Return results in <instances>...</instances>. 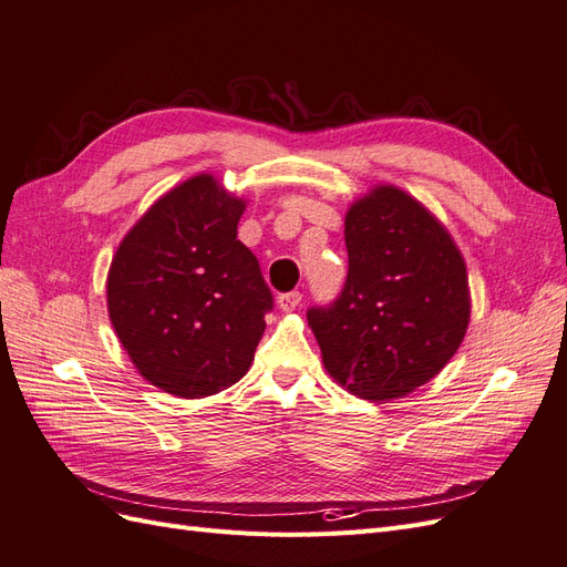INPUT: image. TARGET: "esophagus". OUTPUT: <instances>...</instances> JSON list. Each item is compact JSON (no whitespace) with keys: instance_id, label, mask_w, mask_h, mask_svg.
I'll return each mask as SVG.
<instances>
[{"instance_id":"esophagus-1","label":"esophagus","mask_w":567,"mask_h":567,"mask_svg":"<svg viewBox=\"0 0 567 567\" xmlns=\"http://www.w3.org/2000/svg\"><path fill=\"white\" fill-rule=\"evenodd\" d=\"M300 300H302L300 290H288V293H281V296H279V307H281L284 312H293L296 307L300 305Z\"/></svg>"}]
</instances>
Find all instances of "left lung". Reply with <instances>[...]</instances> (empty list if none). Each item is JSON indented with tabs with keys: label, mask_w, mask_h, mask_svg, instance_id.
Segmentation results:
<instances>
[{
	"label": "left lung",
	"mask_w": 567,
	"mask_h": 567,
	"mask_svg": "<svg viewBox=\"0 0 567 567\" xmlns=\"http://www.w3.org/2000/svg\"><path fill=\"white\" fill-rule=\"evenodd\" d=\"M348 279L307 310L333 379L371 402L402 398L450 362L468 329L466 265L450 234L394 186L346 217Z\"/></svg>",
	"instance_id": "8db88e82"
}]
</instances>
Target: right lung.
<instances>
[{"label": "right lung", "mask_w": 567, "mask_h": 567, "mask_svg": "<svg viewBox=\"0 0 567 567\" xmlns=\"http://www.w3.org/2000/svg\"><path fill=\"white\" fill-rule=\"evenodd\" d=\"M244 200L210 175L165 194L120 244L109 315L134 367L177 398H208L241 381L274 296L236 238Z\"/></svg>", "instance_id": "1"}]
</instances>
